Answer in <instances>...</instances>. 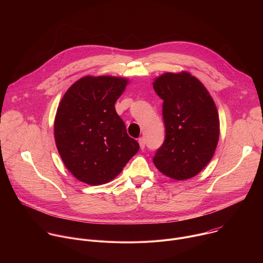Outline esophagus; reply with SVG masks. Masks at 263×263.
I'll use <instances>...</instances> for the list:
<instances>
[{
    "instance_id": "34e87169",
    "label": "esophagus",
    "mask_w": 263,
    "mask_h": 263,
    "mask_svg": "<svg viewBox=\"0 0 263 263\" xmlns=\"http://www.w3.org/2000/svg\"><path fill=\"white\" fill-rule=\"evenodd\" d=\"M138 143H139L140 148H141V149H143V148H144V146H145V140H144V138H143V137H140V138L138 139Z\"/></svg>"
}]
</instances>
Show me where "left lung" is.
<instances>
[{"mask_svg": "<svg viewBox=\"0 0 263 263\" xmlns=\"http://www.w3.org/2000/svg\"><path fill=\"white\" fill-rule=\"evenodd\" d=\"M162 99L165 139L153 162L165 176L186 180L211 160L219 137V119L210 93L192 73L164 72L153 82Z\"/></svg>", "mask_w": 263, "mask_h": 263, "instance_id": "8db88e82", "label": "left lung"}]
</instances>
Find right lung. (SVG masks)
Segmentation results:
<instances>
[{
	"label": "right lung",
	"mask_w": 263,
	"mask_h": 263,
	"mask_svg": "<svg viewBox=\"0 0 263 263\" xmlns=\"http://www.w3.org/2000/svg\"><path fill=\"white\" fill-rule=\"evenodd\" d=\"M128 83L122 77L85 76L66 90L58 105L56 146L65 167L81 182H110L138 152V142L127 134L115 107Z\"/></svg>",
	"instance_id": "right-lung-1"
}]
</instances>
